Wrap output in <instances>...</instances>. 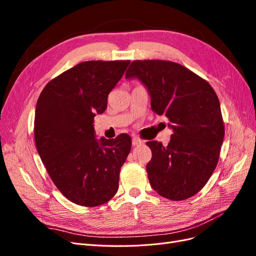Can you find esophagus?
<instances>
[{"label":"esophagus","instance_id":"1","mask_svg":"<svg viewBox=\"0 0 256 256\" xmlns=\"http://www.w3.org/2000/svg\"><path fill=\"white\" fill-rule=\"evenodd\" d=\"M140 144H143V141L141 140V138H138V136H134L132 138V145L134 146H138V145H140Z\"/></svg>","mask_w":256,"mask_h":256}]
</instances>
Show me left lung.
Instances as JSON below:
<instances>
[{"mask_svg":"<svg viewBox=\"0 0 256 256\" xmlns=\"http://www.w3.org/2000/svg\"><path fill=\"white\" fill-rule=\"evenodd\" d=\"M138 78L147 88L152 110L164 115L173 128L168 146L150 141L146 166L152 189L171 200L193 196L218 164L224 124L218 96L206 80L170 60H134L126 79Z\"/></svg>","mask_w":256,"mask_h":256,"instance_id":"obj_1","label":"left lung"}]
</instances>
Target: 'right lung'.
Masks as SVG:
<instances>
[{"label": "right lung", "instance_id": "obj_1", "mask_svg": "<svg viewBox=\"0 0 256 256\" xmlns=\"http://www.w3.org/2000/svg\"><path fill=\"white\" fill-rule=\"evenodd\" d=\"M130 60H88L56 76L37 100L34 136L38 154L53 184L72 203L95 207L118 192L120 168L131 138H95L94 116Z\"/></svg>", "mask_w": 256, "mask_h": 256}]
</instances>
